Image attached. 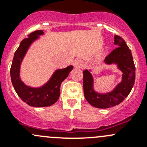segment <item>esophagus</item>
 Listing matches in <instances>:
<instances>
[{"label":"esophagus","mask_w":147,"mask_h":147,"mask_svg":"<svg viewBox=\"0 0 147 147\" xmlns=\"http://www.w3.org/2000/svg\"><path fill=\"white\" fill-rule=\"evenodd\" d=\"M74 67L78 68H82L84 67V62L81 60H76L74 62Z\"/></svg>","instance_id":"obj_1"}]
</instances>
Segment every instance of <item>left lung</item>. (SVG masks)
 Segmentation results:
<instances>
[{"instance_id": "8db88e82", "label": "left lung", "mask_w": 147, "mask_h": 147, "mask_svg": "<svg viewBox=\"0 0 147 147\" xmlns=\"http://www.w3.org/2000/svg\"><path fill=\"white\" fill-rule=\"evenodd\" d=\"M114 43L117 46L105 60V65H116L122 72L121 80L110 92H98L94 90V77L91 69L83 71V89L86 100L100 109L115 107L129 95L135 82V66L131 50L121 37L115 35Z\"/></svg>"}]
</instances>
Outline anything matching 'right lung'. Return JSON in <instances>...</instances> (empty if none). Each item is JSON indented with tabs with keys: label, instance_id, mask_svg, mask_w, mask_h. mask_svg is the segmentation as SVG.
Listing matches in <instances>:
<instances>
[{
	"label": "right lung",
	"instance_id": "obj_1",
	"mask_svg": "<svg viewBox=\"0 0 147 147\" xmlns=\"http://www.w3.org/2000/svg\"><path fill=\"white\" fill-rule=\"evenodd\" d=\"M42 30H36L28 35L20 42L13 57L10 67V78L13 87L18 95L28 105L36 107H44L53 105L58 100L60 94V84L73 69L69 65L63 69H57L43 85L33 87L27 85L20 79V66L28 49L35 41L43 35Z\"/></svg>",
	"mask_w": 147,
	"mask_h": 147
}]
</instances>
